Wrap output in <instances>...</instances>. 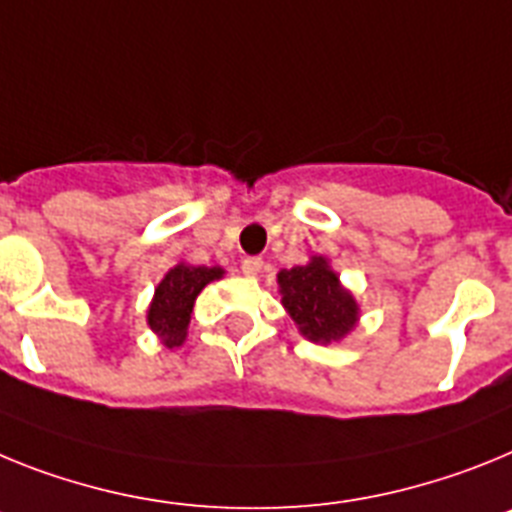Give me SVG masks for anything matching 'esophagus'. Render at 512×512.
Here are the masks:
<instances>
[{"mask_svg":"<svg viewBox=\"0 0 512 512\" xmlns=\"http://www.w3.org/2000/svg\"><path fill=\"white\" fill-rule=\"evenodd\" d=\"M242 273L247 275V278H255V275H260L262 273L260 257H247V260L242 262Z\"/></svg>","mask_w":512,"mask_h":512,"instance_id":"1","label":"esophagus"}]
</instances>
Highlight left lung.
Returning <instances> with one entry per match:
<instances>
[{
  "mask_svg": "<svg viewBox=\"0 0 512 512\" xmlns=\"http://www.w3.org/2000/svg\"><path fill=\"white\" fill-rule=\"evenodd\" d=\"M278 293L293 324L317 345L342 342L361 322V304L324 255L278 273Z\"/></svg>",
  "mask_w": 512,
  "mask_h": 512,
  "instance_id": "1",
  "label": "left lung"
}]
</instances>
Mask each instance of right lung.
Instances as JSON below:
<instances>
[{
  "label": "right lung",
  "instance_id": "1",
  "mask_svg": "<svg viewBox=\"0 0 512 512\" xmlns=\"http://www.w3.org/2000/svg\"><path fill=\"white\" fill-rule=\"evenodd\" d=\"M224 273L226 270L219 265L208 268V265H190L185 260H180L164 273V278L154 288L149 309H146V324L164 348H180L185 342L198 293L208 283L224 278Z\"/></svg>",
  "mask_w": 512,
  "mask_h": 512
}]
</instances>
